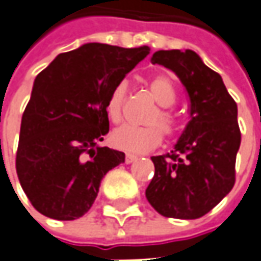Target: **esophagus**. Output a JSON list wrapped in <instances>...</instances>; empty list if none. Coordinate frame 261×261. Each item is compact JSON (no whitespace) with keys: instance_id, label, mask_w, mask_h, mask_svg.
Masks as SVG:
<instances>
[{"instance_id":"34e87169","label":"esophagus","mask_w":261,"mask_h":261,"mask_svg":"<svg viewBox=\"0 0 261 261\" xmlns=\"http://www.w3.org/2000/svg\"><path fill=\"white\" fill-rule=\"evenodd\" d=\"M136 160H137V155H134V154H125V163L127 164H130V163Z\"/></svg>"}]
</instances>
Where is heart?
<instances>
[{"instance_id": "b5f03b06", "label": "heart", "mask_w": 261, "mask_h": 261, "mask_svg": "<svg viewBox=\"0 0 261 261\" xmlns=\"http://www.w3.org/2000/svg\"><path fill=\"white\" fill-rule=\"evenodd\" d=\"M154 101L160 106L147 120V127L121 125L111 134V141L117 148L130 153H145L160 145L161 131L171 137L178 130V120L168 107L175 102V88L171 79L166 74H155L147 81ZM127 95V83L120 81L108 95L106 113L110 121L118 124L123 120V110Z\"/></svg>"}]
</instances>
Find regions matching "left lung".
Listing matches in <instances>:
<instances>
[{
	"label": "left lung",
	"instance_id": "obj_1",
	"mask_svg": "<svg viewBox=\"0 0 261 261\" xmlns=\"http://www.w3.org/2000/svg\"><path fill=\"white\" fill-rule=\"evenodd\" d=\"M151 63L177 74L190 101V121L174 150L154 155V177L145 197L164 217H203L231 191L242 141L237 104L219 72L191 49L157 51Z\"/></svg>",
	"mask_w": 261,
	"mask_h": 261
}]
</instances>
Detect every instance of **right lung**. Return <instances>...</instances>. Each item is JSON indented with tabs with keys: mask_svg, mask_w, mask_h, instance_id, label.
Instances as JSON below:
<instances>
[{
	"mask_svg": "<svg viewBox=\"0 0 261 261\" xmlns=\"http://www.w3.org/2000/svg\"><path fill=\"white\" fill-rule=\"evenodd\" d=\"M150 47L91 42L63 53L34 81L19 130L15 168L34 208L49 219L83 217L101 178L124 163L123 151L101 147L110 130L106 102Z\"/></svg>",
	"mask_w": 261,
	"mask_h": 261,
	"instance_id": "obj_1",
	"label": "right lung"
}]
</instances>
